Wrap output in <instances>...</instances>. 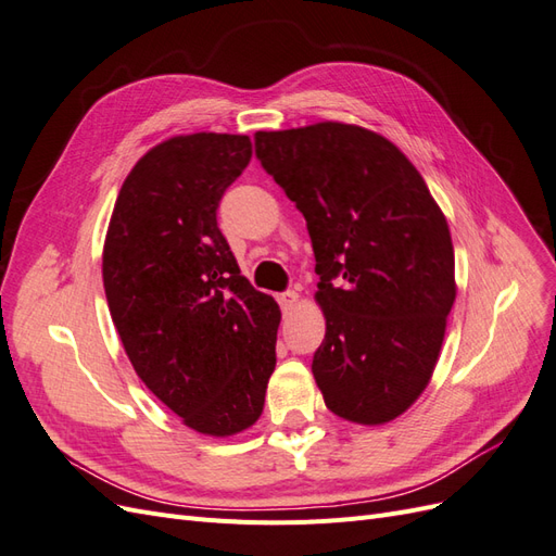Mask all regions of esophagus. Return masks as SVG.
<instances>
[{
    "instance_id": "1",
    "label": "esophagus",
    "mask_w": 556,
    "mask_h": 556,
    "mask_svg": "<svg viewBox=\"0 0 556 556\" xmlns=\"http://www.w3.org/2000/svg\"><path fill=\"white\" fill-rule=\"evenodd\" d=\"M278 304H280V308L285 311V313H290L294 306H296V301H299V294L294 292V290H288V292H280L278 296Z\"/></svg>"
}]
</instances>
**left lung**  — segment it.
Listing matches in <instances>:
<instances>
[{"label": "left lung", "mask_w": 556, "mask_h": 556, "mask_svg": "<svg viewBox=\"0 0 556 556\" xmlns=\"http://www.w3.org/2000/svg\"><path fill=\"white\" fill-rule=\"evenodd\" d=\"M255 155L306 217L327 319L313 376L327 408L390 422L429 384L457 296L443 211L413 162L357 125L257 131Z\"/></svg>", "instance_id": "1"}]
</instances>
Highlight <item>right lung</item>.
I'll return each instance as SVG.
<instances>
[{"label": "right lung", "instance_id": "obj_1", "mask_svg": "<svg viewBox=\"0 0 556 556\" xmlns=\"http://www.w3.org/2000/svg\"><path fill=\"white\" fill-rule=\"evenodd\" d=\"M252 157L243 134L166 139L115 199L102 276L134 371L190 429L227 439L264 410L280 308L257 292L217 227V206Z\"/></svg>", "mask_w": 556, "mask_h": 556}]
</instances>
